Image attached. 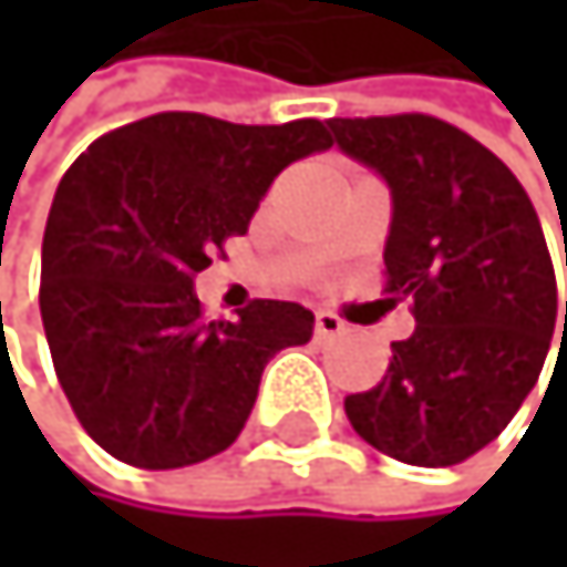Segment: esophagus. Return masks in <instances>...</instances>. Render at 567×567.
<instances>
[{
  "label": "esophagus",
  "instance_id": "esophagus-1",
  "mask_svg": "<svg viewBox=\"0 0 567 567\" xmlns=\"http://www.w3.org/2000/svg\"><path fill=\"white\" fill-rule=\"evenodd\" d=\"M343 330H347V322L337 312H330V309L316 312V337H340Z\"/></svg>",
  "mask_w": 567,
  "mask_h": 567
}]
</instances>
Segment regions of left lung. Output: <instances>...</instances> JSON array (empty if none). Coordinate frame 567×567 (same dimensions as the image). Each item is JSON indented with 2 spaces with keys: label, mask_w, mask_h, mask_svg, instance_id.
Returning a JSON list of instances; mask_svg holds the SVG:
<instances>
[{
  "label": "left lung",
  "mask_w": 567,
  "mask_h": 567,
  "mask_svg": "<svg viewBox=\"0 0 567 567\" xmlns=\"http://www.w3.org/2000/svg\"><path fill=\"white\" fill-rule=\"evenodd\" d=\"M330 128L391 186L384 292L415 316L381 384L347 394V419L398 463H466L511 425L555 337L558 281L534 204L486 145L442 118H333Z\"/></svg>",
  "instance_id": "1"
}]
</instances>
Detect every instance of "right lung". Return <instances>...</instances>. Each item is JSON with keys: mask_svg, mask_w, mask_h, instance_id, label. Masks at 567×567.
Masks as SVG:
<instances>
[{"mask_svg": "<svg viewBox=\"0 0 567 567\" xmlns=\"http://www.w3.org/2000/svg\"><path fill=\"white\" fill-rule=\"evenodd\" d=\"M337 138L319 118L234 125L159 112L87 145L43 230L40 316L84 432L138 470L204 463L241 435L265 363L312 312L255 299L207 319L193 275L241 237L271 179Z\"/></svg>", "mask_w": 567, "mask_h": 567, "instance_id": "1", "label": "right lung"}]
</instances>
